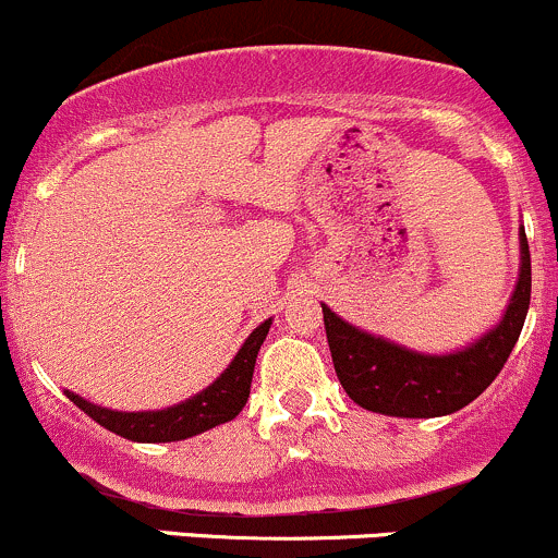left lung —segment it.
Listing matches in <instances>:
<instances>
[{
  "label": "left lung",
  "instance_id": "obj_1",
  "mask_svg": "<svg viewBox=\"0 0 558 558\" xmlns=\"http://www.w3.org/2000/svg\"><path fill=\"white\" fill-rule=\"evenodd\" d=\"M532 295V260L521 231V274L502 322L478 343L446 357L408 352L403 347L357 330L322 306L338 381L349 398L387 416H446L473 403L497 378L524 327Z\"/></svg>",
  "mask_w": 558,
  "mask_h": 558
}]
</instances>
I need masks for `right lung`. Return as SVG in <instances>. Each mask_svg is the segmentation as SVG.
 Here are the masks:
<instances>
[{"instance_id": "obj_1", "label": "right lung", "mask_w": 558, "mask_h": 558, "mask_svg": "<svg viewBox=\"0 0 558 558\" xmlns=\"http://www.w3.org/2000/svg\"><path fill=\"white\" fill-rule=\"evenodd\" d=\"M268 327H271V319H266L260 327L252 330V336L246 338L244 347L239 349L236 360L228 365V371L222 373L211 387H206L204 392L185 400V403L166 408V411H109V408L88 403V400L77 398V395L72 392L66 395L80 411L88 413L94 422H99L101 427L120 435V438L136 440V444H171V440L193 438V435L206 433V429L217 427V424H226L239 416L246 398H250L255 360L263 341H266Z\"/></svg>"}]
</instances>
